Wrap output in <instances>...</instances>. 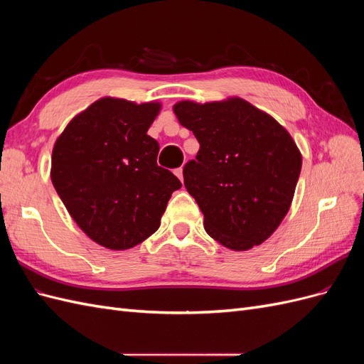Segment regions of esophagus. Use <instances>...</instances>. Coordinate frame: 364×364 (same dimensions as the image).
Returning <instances> with one entry per match:
<instances>
[{
  "label": "esophagus",
  "mask_w": 364,
  "mask_h": 364,
  "mask_svg": "<svg viewBox=\"0 0 364 364\" xmlns=\"http://www.w3.org/2000/svg\"><path fill=\"white\" fill-rule=\"evenodd\" d=\"M174 174H176V176H178V178H179L181 181H183V174H182V168H176V170H174Z\"/></svg>",
  "instance_id": "1"
}]
</instances>
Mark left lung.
Returning <instances> with one entry per match:
<instances>
[{
  "mask_svg": "<svg viewBox=\"0 0 364 364\" xmlns=\"http://www.w3.org/2000/svg\"><path fill=\"white\" fill-rule=\"evenodd\" d=\"M179 123L200 144L183 167V183L199 205L209 237L232 250L266 241L290 203L302 158L277 119L230 98L174 106Z\"/></svg>",
  "mask_w": 364,
  "mask_h": 364,
  "instance_id": "8db88e82",
  "label": "left lung"
}]
</instances>
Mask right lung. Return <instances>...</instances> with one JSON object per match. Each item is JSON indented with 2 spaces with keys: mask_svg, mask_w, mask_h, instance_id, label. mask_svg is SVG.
I'll use <instances>...</instances> for the list:
<instances>
[{
  "mask_svg": "<svg viewBox=\"0 0 364 364\" xmlns=\"http://www.w3.org/2000/svg\"><path fill=\"white\" fill-rule=\"evenodd\" d=\"M158 103L97 100L58 138L51 181L74 222L95 243L124 250L155 234L182 183L158 165L147 130Z\"/></svg>",
  "mask_w": 364,
  "mask_h": 364,
  "instance_id": "add662e5",
  "label": "right lung"
}]
</instances>
